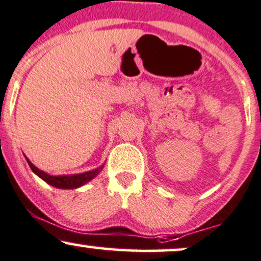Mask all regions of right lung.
Wrapping results in <instances>:
<instances>
[{"instance_id":"add662e5","label":"right lung","mask_w":261,"mask_h":261,"mask_svg":"<svg viewBox=\"0 0 261 261\" xmlns=\"http://www.w3.org/2000/svg\"><path fill=\"white\" fill-rule=\"evenodd\" d=\"M25 160H27V162H28V165H30L31 170H32L33 172L39 177V178H42L43 181L47 182L48 185L53 186V187H56V188H62V190H73V188H78V187H80V186L85 185V183L91 181L94 177L98 176L100 171H101L102 167H104V166H101V167L95 168V170H93V171H88V172L79 173V174H67V176H50V174L43 172V171L39 170V168H37L36 166H34L33 163L27 159V157H25Z\"/></svg>"}]
</instances>
